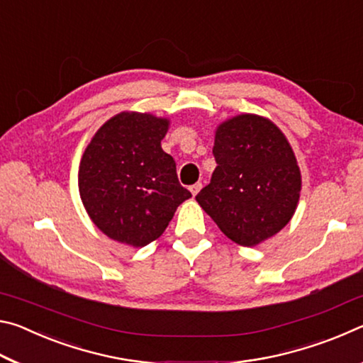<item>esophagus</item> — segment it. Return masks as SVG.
I'll list each match as a JSON object with an SVG mask.
<instances>
[{
	"label": "esophagus",
	"mask_w": 363,
	"mask_h": 363,
	"mask_svg": "<svg viewBox=\"0 0 363 363\" xmlns=\"http://www.w3.org/2000/svg\"><path fill=\"white\" fill-rule=\"evenodd\" d=\"M200 189H201V182H196V184H194V186H190V187H189L190 194H192L194 196L200 192Z\"/></svg>",
	"instance_id": "34e87169"
}]
</instances>
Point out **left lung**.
<instances>
[{
  "label": "left lung",
  "instance_id": "obj_1",
  "mask_svg": "<svg viewBox=\"0 0 363 363\" xmlns=\"http://www.w3.org/2000/svg\"><path fill=\"white\" fill-rule=\"evenodd\" d=\"M213 155L218 167L195 200L225 237L256 247L290 223L301 171L290 143L272 121L243 113L220 123Z\"/></svg>",
  "mask_w": 363,
  "mask_h": 363
}]
</instances>
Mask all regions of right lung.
Here are the masks:
<instances>
[{"label":"right lung","mask_w":363,"mask_h":363,"mask_svg":"<svg viewBox=\"0 0 363 363\" xmlns=\"http://www.w3.org/2000/svg\"><path fill=\"white\" fill-rule=\"evenodd\" d=\"M169 120L121 112L97 130L82 157L79 196L89 218L107 237L131 247L158 238L176 208L192 196L162 149Z\"/></svg>","instance_id":"1"}]
</instances>
